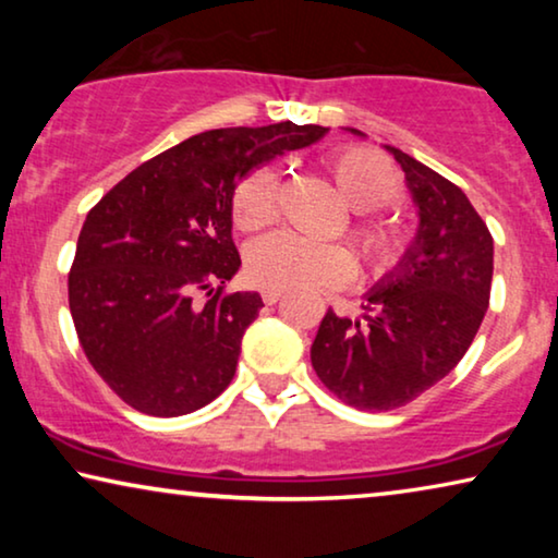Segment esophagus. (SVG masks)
<instances>
[{
    "label": "esophagus",
    "mask_w": 558,
    "mask_h": 558,
    "mask_svg": "<svg viewBox=\"0 0 558 558\" xmlns=\"http://www.w3.org/2000/svg\"><path fill=\"white\" fill-rule=\"evenodd\" d=\"M262 296H264V302L266 304H277L281 296H284V292H281V289H271V287H266L264 292H262Z\"/></svg>",
    "instance_id": "34e87169"
}]
</instances>
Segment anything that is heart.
<instances>
[{"label": "heart", "instance_id": "heart-1", "mask_svg": "<svg viewBox=\"0 0 558 558\" xmlns=\"http://www.w3.org/2000/svg\"><path fill=\"white\" fill-rule=\"evenodd\" d=\"M330 174L338 193L355 213L384 208L399 193V172L378 151L348 147L330 157ZM279 213V174L256 167L233 193V223L254 233L274 223ZM355 239L378 269L393 266L401 256V239L384 223H361ZM248 277L271 289H330L353 279L355 262L340 243H315L294 233H271L251 243L246 254Z\"/></svg>", "mask_w": 558, "mask_h": 558}]
</instances>
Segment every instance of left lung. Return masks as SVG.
<instances>
[{"instance_id": "obj_1", "label": "left lung", "mask_w": 558, "mask_h": 558, "mask_svg": "<svg viewBox=\"0 0 558 558\" xmlns=\"http://www.w3.org/2000/svg\"><path fill=\"white\" fill-rule=\"evenodd\" d=\"M384 147L403 170L416 233L363 294V319L327 310L310 350L319 380L363 411L399 409L449 376L475 340L493 284V235L468 195L407 151Z\"/></svg>"}]
</instances>
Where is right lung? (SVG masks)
<instances>
[{"mask_svg":"<svg viewBox=\"0 0 558 558\" xmlns=\"http://www.w3.org/2000/svg\"><path fill=\"white\" fill-rule=\"evenodd\" d=\"M325 134L294 121L210 129L136 167L88 213L68 302L83 353L129 407L182 416L226 391L264 307L258 292L223 294L241 269L235 185Z\"/></svg>","mask_w":558,"mask_h":558,"instance_id":"1","label":"right lung"}]
</instances>
